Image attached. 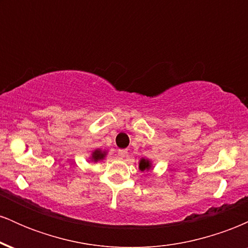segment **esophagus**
I'll return each instance as SVG.
<instances>
[{"label":"esophagus","instance_id":"1","mask_svg":"<svg viewBox=\"0 0 248 248\" xmlns=\"http://www.w3.org/2000/svg\"><path fill=\"white\" fill-rule=\"evenodd\" d=\"M126 155H127V150L126 149H119L118 153H116V156H118V158H120V160L126 157Z\"/></svg>","mask_w":248,"mask_h":248}]
</instances>
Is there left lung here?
I'll return each instance as SVG.
<instances>
[{
    "label": "left lung",
    "mask_w": 248,
    "mask_h": 248,
    "mask_svg": "<svg viewBox=\"0 0 248 248\" xmlns=\"http://www.w3.org/2000/svg\"><path fill=\"white\" fill-rule=\"evenodd\" d=\"M140 169L142 170V171H143V170H148L150 168V163H149V161H147V160H141L140 161Z\"/></svg>",
    "instance_id": "1"
}]
</instances>
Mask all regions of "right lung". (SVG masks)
I'll return each mask as SVG.
<instances>
[{
  "label": "right lung",
  "mask_w": 248,
  "mask_h": 248,
  "mask_svg": "<svg viewBox=\"0 0 248 248\" xmlns=\"http://www.w3.org/2000/svg\"><path fill=\"white\" fill-rule=\"evenodd\" d=\"M105 156V153H101L100 150H95L94 153H93V160L94 161H98V160H101V158H104Z\"/></svg>",
  "instance_id": "obj_1"
}]
</instances>
